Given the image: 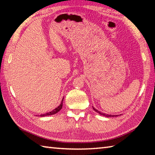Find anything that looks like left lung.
I'll return each mask as SVG.
<instances>
[{
    "label": "left lung",
    "instance_id": "8db88e82",
    "mask_svg": "<svg viewBox=\"0 0 155 155\" xmlns=\"http://www.w3.org/2000/svg\"><path fill=\"white\" fill-rule=\"evenodd\" d=\"M93 110H94L95 112H97V113H99V114L103 115V116H105V117H114V115H112V114H104V113H103V112H99V110H97V109L94 108V107H93ZM115 116H117V115H115Z\"/></svg>",
    "mask_w": 155,
    "mask_h": 155
}]
</instances>
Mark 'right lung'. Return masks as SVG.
<instances>
[{
	"label": "right lung",
	"instance_id": "add662e5",
	"mask_svg": "<svg viewBox=\"0 0 155 155\" xmlns=\"http://www.w3.org/2000/svg\"><path fill=\"white\" fill-rule=\"evenodd\" d=\"M63 99H62V101H61L60 105H58V106L56 107V108H55L54 110H52V111H51L50 112H48V113H46V114H41V115H40V116L41 117H45V116H48V115H52V114H56V113L59 112L60 110H61V108H62V107H63Z\"/></svg>",
	"mask_w": 155,
	"mask_h": 155
}]
</instances>
